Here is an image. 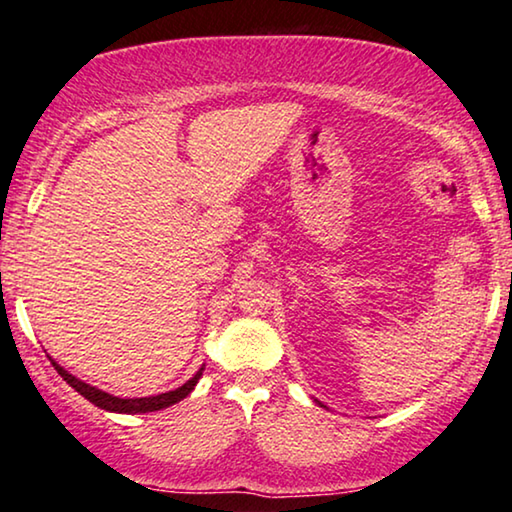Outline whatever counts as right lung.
Listing matches in <instances>:
<instances>
[{
    "label": "right lung",
    "instance_id": "obj_1",
    "mask_svg": "<svg viewBox=\"0 0 512 512\" xmlns=\"http://www.w3.org/2000/svg\"><path fill=\"white\" fill-rule=\"evenodd\" d=\"M53 362V359H50ZM55 371L60 373V376L67 380V383L74 387L78 394H83L85 399L90 403H95V406L104 408V410H111V413H127V415H134V413H153V410H162V408H169L178 403L181 399H185L187 394L194 390V385H197V380L201 378V371L199 369L194 376L187 380L185 385L178 387V390H171V392H164V394H157V397H141V399H120V397H113L109 392H102L97 390V387H92L88 383H83V380H78L76 376H71L69 371H64L60 364L53 362Z\"/></svg>",
    "mask_w": 512,
    "mask_h": 512
}]
</instances>
